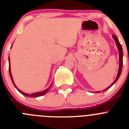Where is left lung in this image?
Masks as SVG:
<instances>
[{
	"label": "left lung",
	"instance_id": "obj_1",
	"mask_svg": "<svg viewBox=\"0 0 129 129\" xmlns=\"http://www.w3.org/2000/svg\"><path fill=\"white\" fill-rule=\"evenodd\" d=\"M112 37H113L114 39L115 40V41H116V44H117V46H118V50H119V71H118V76H117V77H116V79L114 80V81L112 83V84L110 86H109V87L107 88L105 90H104L103 91H105V90H107V89H109V88L111 87L112 85L114 84L115 83H116L117 81H118V79H119V76H120L121 75V71H122V67H123V49H122V46H121V44L119 43V40H118V37H116V35H112Z\"/></svg>",
	"mask_w": 129,
	"mask_h": 129
}]
</instances>
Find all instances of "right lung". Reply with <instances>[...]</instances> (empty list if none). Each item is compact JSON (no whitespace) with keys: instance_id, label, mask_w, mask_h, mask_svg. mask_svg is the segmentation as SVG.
I'll return each instance as SVG.
<instances>
[{"instance_id":"add662e5","label":"right lung","mask_w":129,"mask_h":129,"mask_svg":"<svg viewBox=\"0 0 129 129\" xmlns=\"http://www.w3.org/2000/svg\"><path fill=\"white\" fill-rule=\"evenodd\" d=\"M9 62H10V57H9ZM9 71H10V77H11V81H12V82H13V85H14V86H15V87H16V86H15V85L14 83H13V79H12V76H11V72H10V67H9ZM50 87H51V85H50V87H49L48 88V89L45 90L43 91V92H37V93H34V94H25V93H24V92H22V91L19 90L18 89V88H17V87H16V88H17V89L18 90V91H19V92H20V93H21V94H23V95H26V96L31 97V98H35V97L41 96V95H44V94H46V92H47L48 91V90L50 89Z\"/></svg>"}]
</instances>
